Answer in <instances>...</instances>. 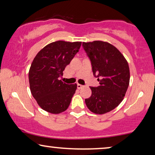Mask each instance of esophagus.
Here are the masks:
<instances>
[{"label": "esophagus", "instance_id": "1", "mask_svg": "<svg viewBox=\"0 0 155 155\" xmlns=\"http://www.w3.org/2000/svg\"><path fill=\"white\" fill-rule=\"evenodd\" d=\"M83 87H84V85H82V84H77L78 89H81Z\"/></svg>", "mask_w": 155, "mask_h": 155}]
</instances>
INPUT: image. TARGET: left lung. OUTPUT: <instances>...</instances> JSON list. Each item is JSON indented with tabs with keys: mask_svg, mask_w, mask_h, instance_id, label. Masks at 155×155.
<instances>
[{
	"mask_svg": "<svg viewBox=\"0 0 155 155\" xmlns=\"http://www.w3.org/2000/svg\"><path fill=\"white\" fill-rule=\"evenodd\" d=\"M82 47L90 61L93 75L99 82V86L90 87L92 95L85 99V104L93 113H107L119 105L128 90V62L115 46L107 42H83Z\"/></svg>",
	"mask_w": 155,
	"mask_h": 155,
	"instance_id": "obj_1",
	"label": "left lung"
}]
</instances>
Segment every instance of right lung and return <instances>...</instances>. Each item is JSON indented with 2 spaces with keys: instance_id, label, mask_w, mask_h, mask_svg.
Wrapping results in <instances>:
<instances>
[{
  "instance_id": "add662e5",
  "label": "right lung",
  "mask_w": 155,
  "mask_h": 155,
  "mask_svg": "<svg viewBox=\"0 0 155 155\" xmlns=\"http://www.w3.org/2000/svg\"><path fill=\"white\" fill-rule=\"evenodd\" d=\"M80 46L78 41H55L44 47L34 58L29 71V87L44 111L60 114L69 107L77 84H66L59 79Z\"/></svg>"
}]
</instances>
